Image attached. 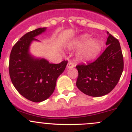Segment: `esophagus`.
Listing matches in <instances>:
<instances>
[{
	"label": "esophagus",
	"instance_id": "34e87169",
	"mask_svg": "<svg viewBox=\"0 0 132 132\" xmlns=\"http://www.w3.org/2000/svg\"><path fill=\"white\" fill-rule=\"evenodd\" d=\"M74 67V64L71 62H69L67 64V68H73Z\"/></svg>",
	"mask_w": 132,
	"mask_h": 132
}]
</instances>
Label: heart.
<instances>
[{
    "label": "heart",
    "mask_w": 132,
    "mask_h": 132,
    "mask_svg": "<svg viewBox=\"0 0 132 132\" xmlns=\"http://www.w3.org/2000/svg\"><path fill=\"white\" fill-rule=\"evenodd\" d=\"M73 45L79 47L80 57L84 59L91 60L100 53L102 49V44L96 39H90V37L84 35L80 39L73 41Z\"/></svg>",
    "instance_id": "heart-1"
}]
</instances>
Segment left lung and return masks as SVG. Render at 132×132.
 I'll return each mask as SVG.
<instances>
[{
    "instance_id": "obj_1",
    "label": "left lung",
    "mask_w": 132,
    "mask_h": 132,
    "mask_svg": "<svg viewBox=\"0 0 132 132\" xmlns=\"http://www.w3.org/2000/svg\"><path fill=\"white\" fill-rule=\"evenodd\" d=\"M107 34V48L103 54L93 62L76 66L78 71L77 87L91 96H102L110 93L123 71V57L119 41L109 32Z\"/></svg>"
}]
</instances>
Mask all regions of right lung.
Here are the masks:
<instances>
[{
    "label": "right lung",
    "instance_id": "1",
    "mask_svg": "<svg viewBox=\"0 0 132 132\" xmlns=\"http://www.w3.org/2000/svg\"><path fill=\"white\" fill-rule=\"evenodd\" d=\"M46 27L38 28L23 35L14 45L9 57V71L13 86L29 100L41 102L54 93L59 76L64 71L68 61L50 63L46 59L36 57L30 52L36 37L45 32Z\"/></svg>",
    "mask_w": 132,
    "mask_h": 132
}]
</instances>
